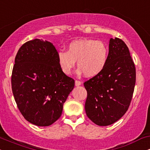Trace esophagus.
<instances>
[{
  "label": "esophagus",
  "mask_w": 150,
  "mask_h": 150,
  "mask_svg": "<svg viewBox=\"0 0 150 150\" xmlns=\"http://www.w3.org/2000/svg\"><path fill=\"white\" fill-rule=\"evenodd\" d=\"M81 84H82V82H81L80 81H79V80H75V86H76V87H77V86L81 85Z\"/></svg>",
  "instance_id": "1"
}]
</instances>
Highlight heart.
Segmentation results:
<instances>
[{"label": "heart", "mask_w": 150, "mask_h": 150, "mask_svg": "<svg viewBox=\"0 0 150 150\" xmlns=\"http://www.w3.org/2000/svg\"><path fill=\"white\" fill-rule=\"evenodd\" d=\"M108 48L100 41L83 39L74 41L68 46L67 51L58 53V62L63 73L71 74L76 62L80 71L86 77L99 75L106 67L108 61Z\"/></svg>", "instance_id": "b5f03b06"}]
</instances>
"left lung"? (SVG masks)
Instances as JSON below:
<instances>
[{
  "label": "left lung",
  "mask_w": 150,
  "mask_h": 150,
  "mask_svg": "<svg viewBox=\"0 0 150 150\" xmlns=\"http://www.w3.org/2000/svg\"><path fill=\"white\" fill-rule=\"evenodd\" d=\"M135 80V64L128 46L120 39L111 38L105 68L84 83L87 117L100 126L119 120L131 102Z\"/></svg>",
  "instance_id": "left-lung-1"
}]
</instances>
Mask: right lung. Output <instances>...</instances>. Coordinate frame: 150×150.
<instances>
[{
  "label": "right lung",
  "mask_w": 150,
  "mask_h": 150,
  "mask_svg": "<svg viewBox=\"0 0 150 150\" xmlns=\"http://www.w3.org/2000/svg\"><path fill=\"white\" fill-rule=\"evenodd\" d=\"M11 84L24 118L37 126H49L61 117L75 80L62 72L52 43L35 39L18 50Z\"/></svg>",
  "instance_id": "right-lung-1"
}]
</instances>
